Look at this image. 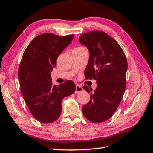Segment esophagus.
Listing matches in <instances>:
<instances>
[{
	"label": "esophagus",
	"mask_w": 153,
	"mask_h": 153,
	"mask_svg": "<svg viewBox=\"0 0 153 153\" xmlns=\"http://www.w3.org/2000/svg\"><path fill=\"white\" fill-rule=\"evenodd\" d=\"M83 91V88L82 86H80L79 85H76V91H75V93H79Z\"/></svg>",
	"instance_id": "obj_1"
}]
</instances>
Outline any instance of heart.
<instances>
[{"instance_id": "1", "label": "heart", "mask_w": 153, "mask_h": 153, "mask_svg": "<svg viewBox=\"0 0 153 153\" xmlns=\"http://www.w3.org/2000/svg\"><path fill=\"white\" fill-rule=\"evenodd\" d=\"M77 48H82V47H77Z\"/></svg>"}]
</instances>
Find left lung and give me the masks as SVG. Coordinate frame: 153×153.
I'll return each instance as SVG.
<instances>
[{
    "label": "left lung",
    "instance_id": "8db88e82",
    "mask_svg": "<svg viewBox=\"0 0 153 153\" xmlns=\"http://www.w3.org/2000/svg\"><path fill=\"white\" fill-rule=\"evenodd\" d=\"M81 44L88 48L89 59L85 70L86 79H94L97 89L83 88L90 94V100L84 105V116L93 123L111 118L119 106L125 91L128 62L120 45L103 31H92L81 35Z\"/></svg>",
    "mask_w": 153,
    "mask_h": 153
}]
</instances>
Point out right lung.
Segmentation results:
<instances>
[{
	"instance_id": "obj_1",
	"label": "right lung",
	"mask_w": 153,
	"mask_h": 153,
	"mask_svg": "<svg viewBox=\"0 0 153 153\" xmlns=\"http://www.w3.org/2000/svg\"><path fill=\"white\" fill-rule=\"evenodd\" d=\"M74 37L43 33L31 41L22 56L18 71L20 90L32 115L41 123L56 121L61 114L62 100L76 91L71 80L53 85L51 76L58 56Z\"/></svg>"
}]
</instances>
